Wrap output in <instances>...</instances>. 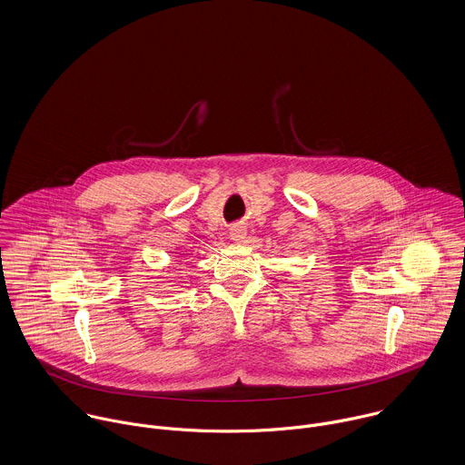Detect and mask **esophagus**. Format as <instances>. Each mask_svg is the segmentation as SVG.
<instances>
[{
  "label": "esophagus",
  "instance_id": "1",
  "mask_svg": "<svg viewBox=\"0 0 465 465\" xmlns=\"http://www.w3.org/2000/svg\"><path fill=\"white\" fill-rule=\"evenodd\" d=\"M245 236H247V229L243 225H232L231 227V240H234L236 243L245 242Z\"/></svg>",
  "mask_w": 465,
  "mask_h": 465
}]
</instances>
